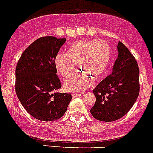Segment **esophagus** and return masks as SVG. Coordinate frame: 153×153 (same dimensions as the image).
I'll return each instance as SVG.
<instances>
[{
    "label": "esophagus",
    "instance_id": "34e87169",
    "mask_svg": "<svg viewBox=\"0 0 153 153\" xmlns=\"http://www.w3.org/2000/svg\"><path fill=\"white\" fill-rule=\"evenodd\" d=\"M79 96H81L80 93H72V95H71L72 98H75V97H78Z\"/></svg>",
    "mask_w": 153,
    "mask_h": 153
}]
</instances>
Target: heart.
<instances>
[{"label":"heart","instance_id":"heart-1","mask_svg":"<svg viewBox=\"0 0 153 153\" xmlns=\"http://www.w3.org/2000/svg\"><path fill=\"white\" fill-rule=\"evenodd\" d=\"M110 58L111 48L106 41L82 39L71 45L67 53H59L55 66L63 78L68 79L79 65L81 72L65 81L64 88L68 92H79L104 74Z\"/></svg>","mask_w":153,"mask_h":153}]
</instances>
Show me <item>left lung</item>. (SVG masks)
Masks as SVG:
<instances>
[{
    "mask_svg": "<svg viewBox=\"0 0 153 153\" xmlns=\"http://www.w3.org/2000/svg\"><path fill=\"white\" fill-rule=\"evenodd\" d=\"M111 74L93 89L96 102L90 110L100 121H114L131 110L139 94V68L131 53L121 42Z\"/></svg>",
    "mask_w": 153,
    "mask_h": 153,
    "instance_id": "1",
    "label": "left lung"
}]
</instances>
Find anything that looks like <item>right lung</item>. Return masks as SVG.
<instances>
[{"mask_svg":"<svg viewBox=\"0 0 153 153\" xmlns=\"http://www.w3.org/2000/svg\"><path fill=\"white\" fill-rule=\"evenodd\" d=\"M66 39L40 37L22 53L15 69V92L27 112L42 121L58 120L71 100L70 93L54 92L61 87L55 58Z\"/></svg>","mask_w":153,"mask_h":153,"instance_id":"add662e5","label":"right lung"}]
</instances>
